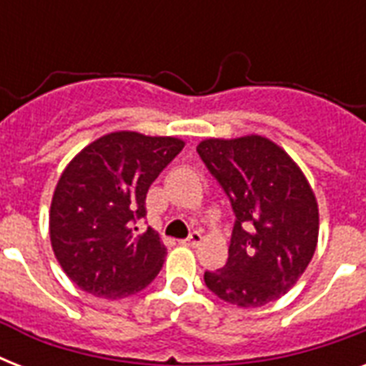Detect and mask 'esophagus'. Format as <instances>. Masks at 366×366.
<instances>
[{
    "label": "esophagus",
    "mask_w": 366,
    "mask_h": 366,
    "mask_svg": "<svg viewBox=\"0 0 366 366\" xmlns=\"http://www.w3.org/2000/svg\"><path fill=\"white\" fill-rule=\"evenodd\" d=\"M201 239H203V237H201L199 232H192V234H189L188 239H184L182 243H184V244H188V247H197V244L201 243Z\"/></svg>",
    "instance_id": "34e87169"
}]
</instances>
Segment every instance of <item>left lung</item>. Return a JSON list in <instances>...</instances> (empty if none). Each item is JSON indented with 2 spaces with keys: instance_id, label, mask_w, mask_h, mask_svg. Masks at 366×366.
Returning a JSON list of instances; mask_svg holds the SVG:
<instances>
[{
  "instance_id": "obj_1",
  "label": "left lung",
  "mask_w": 366,
  "mask_h": 366,
  "mask_svg": "<svg viewBox=\"0 0 366 366\" xmlns=\"http://www.w3.org/2000/svg\"><path fill=\"white\" fill-rule=\"evenodd\" d=\"M197 154L235 214L228 262L205 272V285L239 307L277 300L295 287L317 247V201L306 177L287 152L258 134L209 138Z\"/></svg>"
}]
</instances>
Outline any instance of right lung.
I'll return each instance as SVG.
<instances>
[{
    "instance_id": "right-lung-1",
    "label": "right lung",
    "mask_w": 366,
    "mask_h": 366,
    "mask_svg": "<svg viewBox=\"0 0 366 366\" xmlns=\"http://www.w3.org/2000/svg\"><path fill=\"white\" fill-rule=\"evenodd\" d=\"M184 148L172 137L119 131L83 148L54 189L49 229L54 256L74 283L100 298H125L159 273L167 249L138 232L146 194Z\"/></svg>"
}]
</instances>
